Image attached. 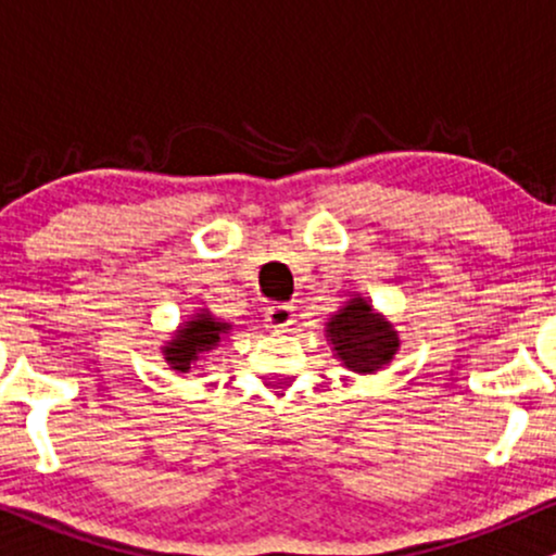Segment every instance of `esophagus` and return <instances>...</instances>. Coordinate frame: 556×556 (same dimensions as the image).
Instances as JSON below:
<instances>
[{
  "label": "esophagus",
  "mask_w": 556,
  "mask_h": 556,
  "mask_svg": "<svg viewBox=\"0 0 556 556\" xmlns=\"http://www.w3.org/2000/svg\"><path fill=\"white\" fill-rule=\"evenodd\" d=\"M292 318H295V314H292L290 305H271L266 311V327L274 331H285L292 324Z\"/></svg>",
  "instance_id": "obj_1"
}]
</instances>
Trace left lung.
Returning a JSON list of instances; mask_svg holds the SVG:
<instances>
[{"instance_id":"1","label":"left lung","mask_w":556,"mask_h":556,"mask_svg":"<svg viewBox=\"0 0 556 556\" xmlns=\"http://www.w3.org/2000/svg\"><path fill=\"white\" fill-rule=\"evenodd\" d=\"M331 353L353 374H376L394 361L400 350V331L387 321L366 298L355 295L327 321Z\"/></svg>"}]
</instances>
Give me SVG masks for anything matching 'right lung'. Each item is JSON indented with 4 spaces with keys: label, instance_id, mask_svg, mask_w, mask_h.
Returning a JSON list of instances; mask_svg holds the SVG:
<instances>
[{
    "label": "right lung",
    "instance_id": "obj_1",
    "mask_svg": "<svg viewBox=\"0 0 556 556\" xmlns=\"http://www.w3.org/2000/svg\"><path fill=\"white\" fill-rule=\"evenodd\" d=\"M232 329V324L216 318L208 308L195 311L193 316H188L185 321L172 331V340L162 344L164 363L177 374H190V368L198 361L206 358V353L216 350V344L222 342V337Z\"/></svg>",
    "mask_w": 556,
    "mask_h": 556
}]
</instances>
